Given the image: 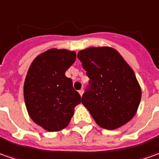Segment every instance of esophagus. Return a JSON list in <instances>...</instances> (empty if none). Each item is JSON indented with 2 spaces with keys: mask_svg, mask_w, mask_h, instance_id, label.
Instances as JSON below:
<instances>
[{
  "mask_svg": "<svg viewBox=\"0 0 159 159\" xmlns=\"http://www.w3.org/2000/svg\"><path fill=\"white\" fill-rule=\"evenodd\" d=\"M78 92H79L80 96L82 97V96H83V94H84V89H80V90H79V91H78Z\"/></svg>",
  "mask_w": 159,
  "mask_h": 159,
  "instance_id": "1",
  "label": "esophagus"
}]
</instances>
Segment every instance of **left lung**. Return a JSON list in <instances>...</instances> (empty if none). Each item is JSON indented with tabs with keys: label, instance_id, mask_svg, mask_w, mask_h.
Here are the masks:
<instances>
[{
	"label": "left lung",
	"instance_id": "8db88e82",
	"mask_svg": "<svg viewBox=\"0 0 159 159\" xmlns=\"http://www.w3.org/2000/svg\"><path fill=\"white\" fill-rule=\"evenodd\" d=\"M89 78L82 103L100 127L115 129L139 109L141 87L133 70L115 48L90 47L77 54Z\"/></svg>",
	"mask_w": 159,
	"mask_h": 159
}]
</instances>
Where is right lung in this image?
Here are the masks:
<instances>
[{
  "mask_svg": "<svg viewBox=\"0 0 159 159\" xmlns=\"http://www.w3.org/2000/svg\"><path fill=\"white\" fill-rule=\"evenodd\" d=\"M75 58V51L50 48L35 57L28 70L23 86L26 108L31 119L48 131L66 128L81 102L72 80L65 75Z\"/></svg>",
  "mask_w": 159,
  "mask_h": 159,
  "instance_id": "obj_1",
  "label": "right lung"
}]
</instances>
